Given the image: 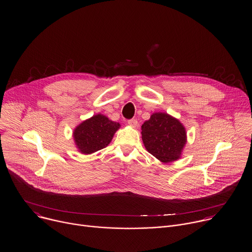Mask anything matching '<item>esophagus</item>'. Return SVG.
Here are the masks:
<instances>
[{"label":"esophagus","instance_id":"esophagus-1","mask_svg":"<svg viewBox=\"0 0 252 252\" xmlns=\"http://www.w3.org/2000/svg\"><path fill=\"white\" fill-rule=\"evenodd\" d=\"M127 124L131 126V127H136L137 125H138V121L136 119H131V120H128L127 121Z\"/></svg>","mask_w":252,"mask_h":252}]
</instances>
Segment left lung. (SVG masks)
<instances>
[{
    "label": "left lung",
    "mask_w": 252,
    "mask_h": 252,
    "mask_svg": "<svg viewBox=\"0 0 252 252\" xmlns=\"http://www.w3.org/2000/svg\"><path fill=\"white\" fill-rule=\"evenodd\" d=\"M142 139L148 152L163 163L179 159L187 143L185 126L166 113H153L142 126Z\"/></svg>",
    "instance_id": "obj_1"
}]
</instances>
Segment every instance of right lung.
<instances>
[{
  "label": "right lung",
  "instance_id": "1",
  "mask_svg": "<svg viewBox=\"0 0 252 252\" xmlns=\"http://www.w3.org/2000/svg\"><path fill=\"white\" fill-rule=\"evenodd\" d=\"M120 124L102 114L84 121L73 131L75 145L83 154H91L107 147L111 142Z\"/></svg>",
  "mask_w": 252,
  "mask_h": 252
}]
</instances>
